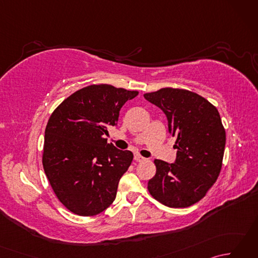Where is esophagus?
Returning <instances> with one entry per match:
<instances>
[{
	"label": "esophagus",
	"instance_id": "34e87169",
	"mask_svg": "<svg viewBox=\"0 0 258 258\" xmlns=\"http://www.w3.org/2000/svg\"><path fill=\"white\" fill-rule=\"evenodd\" d=\"M134 160L136 162H143V161H145V158L143 156H141L140 154H135L134 155Z\"/></svg>",
	"mask_w": 258,
	"mask_h": 258
}]
</instances>
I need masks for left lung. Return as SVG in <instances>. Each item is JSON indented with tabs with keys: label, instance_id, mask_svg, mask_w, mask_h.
Instances as JSON below:
<instances>
[{
	"label": "left lung",
	"instance_id": "1",
	"mask_svg": "<svg viewBox=\"0 0 258 258\" xmlns=\"http://www.w3.org/2000/svg\"><path fill=\"white\" fill-rule=\"evenodd\" d=\"M147 101L165 113L168 132L176 138V160H155L150 194L168 207H188L201 201L220 175L226 133L217 108L194 92L165 87L146 93Z\"/></svg>",
	"mask_w": 258,
	"mask_h": 258
}]
</instances>
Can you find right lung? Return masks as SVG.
Returning <instances> with one entry per match:
<instances>
[{"label": "right lung", "instance_id": "add662e5", "mask_svg": "<svg viewBox=\"0 0 258 258\" xmlns=\"http://www.w3.org/2000/svg\"><path fill=\"white\" fill-rule=\"evenodd\" d=\"M138 91L98 84L83 87L59 104L45 128L43 167L59 202L80 216L112 204L133 153L107 143V126Z\"/></svg>", "mask_w": 258, "mask_h": 258}]
</instances>
